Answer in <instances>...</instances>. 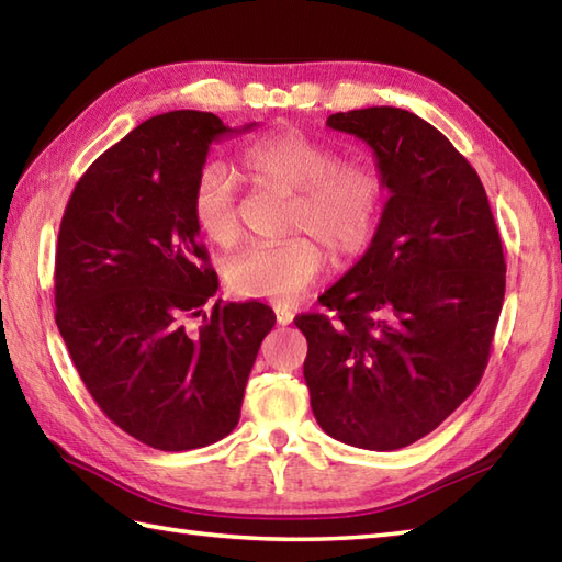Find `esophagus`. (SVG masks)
<instances>
[{
	"instance_id": "34e87169",
	"label": "esophagus",
	"mask_w": 562,
	"mask_h": 562,
	"mask_svg": "<svg viewBox=\"0 0 562 562\" xmlns=\"http://www.w3.org/2000/svg\"><path fill=\"white\" fill-rule=\"evenodd\" d=\"M274 316H278V324L280 326H290L292 321H294V312H292L290 306H284V304L274 306Z\"/></svg>"
}]
</instances>
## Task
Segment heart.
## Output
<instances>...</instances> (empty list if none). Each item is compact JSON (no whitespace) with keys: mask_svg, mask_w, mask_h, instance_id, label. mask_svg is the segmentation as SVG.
I'll return each instance as SVG.
<instances>
[{"mask_svg":"<svg viewBox=\"0 0 562 562\" xmlns=\"http://www.w3.org/2000/svg\"><path fill=\"white\" fill-rule=\"evenodd\" d=\"M254 181L290 195L288 232H308L338 258L357 256L372 241L384 210V176L369 159H340L338 149L296 130L260 137L241 151ZM193 214L212 244L232 248L241 238L236 183L222 164H207L193 190ZM326 268V250L316 238L294 234L238 254L226 280L232 290L288 304L304 294Z\"/></svg>","mask_w":562,"mask_h":562,"instance_id":"b5f03b06","label":"heart"}]
</instances>
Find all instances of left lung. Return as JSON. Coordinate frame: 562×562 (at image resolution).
<instances>
[{"label":"left lung","mask_w":562,"mask_h":562,"mask_svg":"<svg viewBox=\"0 0 562 562\" xmlns=\"http://www.w3.org/2000/svg\"><path fill=\"white\" fill-rule=\"evenodd\" d=\"M367 142L389 188L367 254L294 318L304 379L326 435L393 451L432 432L485 372L505 302V254L473 166L411 111L326 121Z\"/></svg>","instance_id":"8db88e82"}]
</instances>
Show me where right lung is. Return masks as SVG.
Returning <instances> with one entry per match:
<instances>
[{
  "label": "right lung",
  "instance_id": "1",
  "mask_svg": "<svg viewBox=\"0 0 562 562\" xmlns=\"http://www.w3.org/2000/svg\"><path fill=\"white\" fill-rule=\"evenodd\" d=\"M250 127L202 111L149 117L89 166L59 224V336L105 417L154 449L232 432L274 326L260 302L217 300L205 314L220 282L198 241L193 190L212 142Z\"/></svg>",
  "mask_w": 562,
  "mask_h": 562
}]
</instances>
